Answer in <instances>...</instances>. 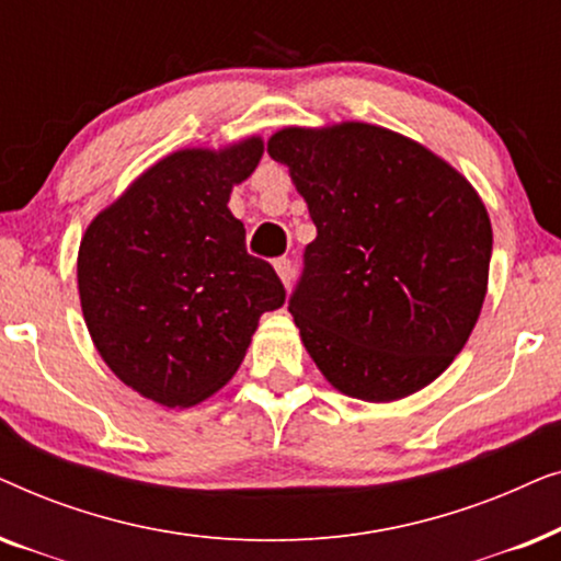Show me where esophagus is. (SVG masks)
<instances>
[{
  "instance_id": "1",
  "label": "esophagus",
  "mask_w": 561,
  "mask_h": 561,
  "mask_svg": "<svg viewBox=\"0 0 561 561\" xmlns=\"http://www.w3.org/2000/svg\"><path fill=\"white\" fill-rule=\"evenodd\" d=\"M275 273L283 280V286L290 288V280H294V263L288 257H278L275 260Z\"/></svg>"
}]
</instances>
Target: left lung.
Here are the masks:
<instances>
[{"mask_svg": "<svg viewBox=\"0 0 561 561\" xmlns=\"http://www.w3.org/2000/svg\"><path fill=\"white\" fill-rule=\"evenodd\" d=\"M267 156L309 204L288 311L321 375L370 403L405 398L447 370L488 294L493 227L462 173L393 129L342 122L283 127Z\"/></svg>", "mask_w": 561, "mask_h": 561, "instance_id": "8db88e82", "label": "left lung"}]
</instances>
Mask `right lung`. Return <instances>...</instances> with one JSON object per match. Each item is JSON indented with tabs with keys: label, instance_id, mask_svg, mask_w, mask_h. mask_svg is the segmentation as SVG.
I'll return each instance as SVG.
<instances>
[{
	"label": "right lung",
	"instance_id": "right-lung-1",
	"mask_svg": "<svg viewBox=\"0 0 561 561\" xmlns=\"http://www.w3.org/2000/svg\"><path fill=\"white\" fill-rule=\"evenodd\" d=\"M260 158V137L171 152L99 211L81 240L76 273L94 347L125 386L168 409L227 386L260 317L286 301L227 206Z\"/></svg>",
	"mask_w": 561,
	"mask_h": 561
}]
</instances>
